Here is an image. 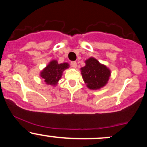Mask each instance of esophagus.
I'll return each mask as SVG.
<instances>
[{
  "label": "esophagus",
  "mask_w": 147,
  "mask_h": 147,
  "mask_svg": "<svg viewBox=\"0 0 147 147\" xmlns=\"http://www.w3.org/2000/svg\"><path fill=\"white\" fill-rule=\"evenodd\" d=\"M70 64H71V66L72 67V68H77V62L76 61H71V63H70Z\"/></svg>",
  "instance_id": "1"
}]
</instances>
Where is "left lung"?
<instances>
[{"mask_svg": "<svg viewBox=\"0 0 147 147\" xmlns=\"http://www.w3.org/2000/svg\"><path fill=\"white\" fill-rule=\"evenodd\" d=\"M85 63L86 65L81 68V72L87 87L92 90L104 87L110 77L111 70L93 57L89 58Z\"/></svg>", "mask_w": 147, "mask_h": 147, "instance_id": "8db88e82", "label": "left lung"}]
</instances>
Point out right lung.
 Listing matches in <instances>:
<instances>
[{
    "label": "right lung",
    "mask_w": 147,
    "mask_h": 147,
    "mask_svg": "<svg viewBox=\"0 0 147 147\" xmlns=\"http://www.w3.org/2000/svg\"><path fill=\"white\" fill-rule=\"evenodd\" d=\"M68 67V63L59 64L57 61L53 60L42 70L41 77L48 85L56 86L61 77L63 71Z\"/></svg>",
    "instance_id": "add662e5"
}]
</instances>
